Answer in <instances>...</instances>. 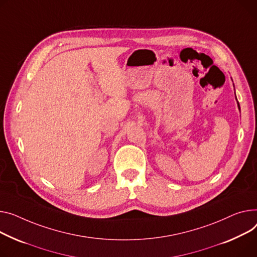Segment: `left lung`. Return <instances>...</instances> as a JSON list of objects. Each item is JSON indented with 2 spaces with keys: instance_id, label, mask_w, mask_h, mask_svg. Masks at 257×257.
Segmentation results:
<instances>
[{
  "instance_id": "1",
  "label": "left lung",
  "mask_w": 257,
  "mask_h": 257,
  "mask_svg": "<svg viewBox=\"0 0 257 257\" xmlns=\"http://www.w3.org/2000/svg\"><path fill=\"white\" fill-rule=\"evenodd\" d=\"M235 99H236V97H235ZM237 106H238V109H240V104H238V102H237Z\"/></svg>"
}]
</instances>
